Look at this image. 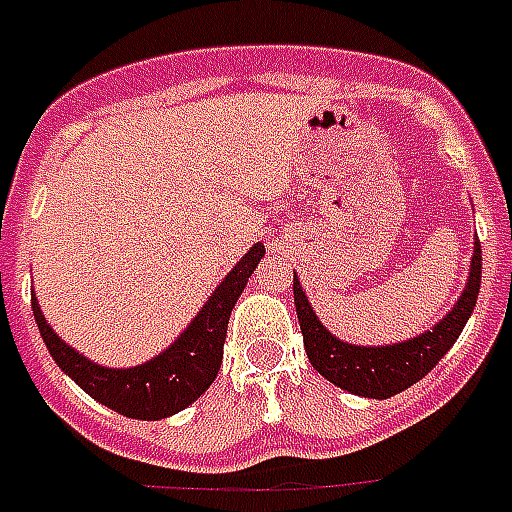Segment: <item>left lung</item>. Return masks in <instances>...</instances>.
<instances>
[{
	"instance_id": "8db88e82",
	"label": "left lung",
	"mask_w": 512,
	"mask_h": 512,
	"mask_svg": "<svg viewBox=\"0 0 512 512\" xmlns=\"http://www.w3.org/2000/svg\"><path fill=\"white\" fill-rule=\"evenodd\" d=\"M292 289H295V308L305 353L313 369L324 380L348 393L364 398H390L412 388L414 382H420L446 356V350L452 348L468 324L470 313L476 308L478 289H481V244L478 239L473 244L468 284L452 311L428 332L404 342H393V345H353L348 340H340L321 324L297 276Z\"/></svg>"
}]
</instances>
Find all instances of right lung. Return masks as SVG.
<instances>
[{
    "instance_id": "obj_1",
    "label": "right lung",
    "mask_w": 512,
    "mask_h": 512,
    "mask_svg": "<svg viewBox=\"0 0 512 512\" xmlns=\"http://www.w3.org/2000/svg\"><path fill=\"white\" fill-rule=\"evenodd\" d=\"M263 255L265 247L257 241L217 284L207 303L201 305V311L177 335L170 348L162 350L146 364L130 366V369L95 364L79 350L71 348L66 340H60L58 332L42 316L36 297H31L36 327L55 364L87 396L132 420H164V417L183 412L185 406H191L215 382L223 364V342L228 335L233 305Z\"/></svg>"
}]
</instances>
